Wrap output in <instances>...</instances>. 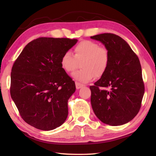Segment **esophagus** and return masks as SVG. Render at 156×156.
Wrapping results in <instances>:
<instances>
[{
	"mask_svg": "<svg viewBox=\"0 0 156 156\" xmlns=\"http://www.w3.org/2000/svg\"><path fill=\"white\" fill-rule=\"evenodd\" d=\"M82 87H83V84L79 83L78 82H76V89H80Z\"/></svg>",
	"mask_w": 156,
	"mask_h": 156,
	"instance_id": "34e87169",
	"label": "esophagus"
}]
</instances>
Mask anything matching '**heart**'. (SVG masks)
Masks as SVG:
<instances>
[{
    "label": "heart",
    "mask_w": 156,
    "mask_h": 156,
    "mask_svg": "<svg viewBox=\"0 0 156 156\" xmlns=\"http://www.w3.org/2000/svg\"><path fill=\"white\" fill-rule=\"evenodd\" d=\"M109 62L110 55L106 47L89 40L81 41L75 47L74 56L67 51L60 60L62 68L67 73L74 72L80 63L82 68L73 76L81 83H88L95 77H102L107 72Z\"/></svg>",
    "instance_id": "heart-1"
}]
</instances>
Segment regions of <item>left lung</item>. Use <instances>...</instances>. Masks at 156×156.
Returning a JSON list of instances; mask_svg holds the SVG:
<instances>
[{"mask_svg": "<svg viewBox=\"0 0 156 156\" xmlns=\"http://www.w3.org/2000/svg\"><path fill=\"white\" fill-rule=\"evenodd\" d=\"M91 38L103 43L110 55L107 72L89 87L92 109L102 122L112 126L124 125L138 114L144 96L139 58L119 36L105 33Z\"/></svg>", "mask_w": 156, "mask_h": 156, "instance_id": "8db88e82", "label": "left lung"}]
</instances>
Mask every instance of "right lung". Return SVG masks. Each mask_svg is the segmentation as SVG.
I'll list each match as a JSON object with an SVG mask.
<instances>
[{
	"mask_svg": "<svg viewBox=\"0 0 156 156\" xmlns=\"http://www.w3.org/2000/svg\"><path fill=\"white\" fill-rule=\"evenodd\" d=\"M76 39L41 37L31 41L13 65L10 94L25 122L49 131L64 123L75 83L60 65Z\"/></svg>",
	"mask_w": 156,
	"mask_h": 156,
	"instance_id": "obj_1",
	"label": "right lung"
}]
</instances>
